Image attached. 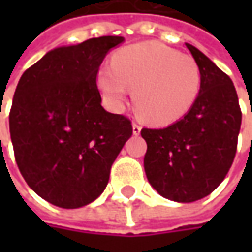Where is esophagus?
Masks as SVG:
<instances>
[{"label": "esophagus", "instance_id": "esophagus-1", "mask_svg": "<svg viewBox=\"0 0 252 252\" xmlns=\"http://www.w3.org/2000/svg\"><path fill=\"white\" fill-rule=\"evenodd\" d=\"M141 130V126L139 123H136V122H133V134H139Z\"/></svg>", "mask_w": 252, "mask_h": 252}]
</instances>
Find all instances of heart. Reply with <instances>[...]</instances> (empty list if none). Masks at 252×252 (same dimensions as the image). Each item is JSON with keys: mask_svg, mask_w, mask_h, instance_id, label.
<instances>
[{"mask_svg": "<svg viewBox=\"0 0 252 252\" xmlns=\"http://www.w3.org/2000/svg\"><path fill=\"white\" fill-rule=\"evenodd\" d=\"M98 85L113 105H121L129 87L141 119L165 125L193 106L200 91V71L190 56L158 42H143L115 54L112 70H101Z\"/></svg>", "mask_w": 252, "mask_h": 252, "instance_id": "1", "label": "heart"}]
</instances>
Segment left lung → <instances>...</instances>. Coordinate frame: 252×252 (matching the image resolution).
<instances>
[{"label":"left lung","mask_w":252,"mask_h":252,"mask_svg":"<svg viewBox=\"0 0 252 252\" xmlns=\"http://www.w3.org/2000/svg\"><path fill=\"white\" fill-rule=\"evenodd\" d=\"M187 47L200 71V91L193 106L164 129H141L147 143L144 171L161 196L195 202L226 178L236 151L241 109L227 74L192 44Z\"/></svg>","instance_id":"obj_1"}]
</instances>
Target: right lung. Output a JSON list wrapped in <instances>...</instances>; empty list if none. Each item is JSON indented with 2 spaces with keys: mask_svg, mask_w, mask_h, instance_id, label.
Wrapping results in <instances>:
<instances>
[{
  "mask_svg": "<svg viewBox=\"0 0 252 252\" xmlns=\"http://www.w3.org/2000/svg\"><path fill=\"white\" fill-rule=\"evenodd\" d=\"M123 40L101 36L57 47L16 85L9 112L15 161L26 184L54 206L81 208L98 198L133 133L129 118L102 108L96 85L105 56Z\"/></svg>",
  "mask_w": 252,
  "mask_h": 252,
  "instance_id": "add662e5",
  "label": "right lung"
}]
</instances>
